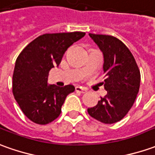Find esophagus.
Instances as JSON below:
<instances>
[{
  "mask_svg": "<svg viewBox=\"0 0 155 155\" xmlns=\"http://www.w3.org/2000/svg\"><path fill=\"white\" fill-rule=\"evenodd\" d=\"M75 91H78V92H81V93H86V91H87V89L84 88V87H82V86H78L75 87Z\"/></svg>",
  "mask_w": 155,
  "mask_h": 155,
  "instance_id": "1",
  "label": "esophagus"
}]
</instances>
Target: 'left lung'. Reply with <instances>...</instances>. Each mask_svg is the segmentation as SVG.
I'll list each match as a JSON object with an SVG mask.
<instances>
[{
	"label": "left lung",
	"mask_w": 155,
	"mask_h": 155,
	"mask_svg": "<svg viewBox=\"0 0 155 155\" xmlns=\"http://www.w3.org/2000/svg\"><path fill=\"white\" fill-rule=\"evenodd\" d=\"M104 56L103 83L107 95L87 109L91 117L105 124L120 121L126 116L139 91L141 75L133 55L117 38L89 34Z\"/></svg>",
	"instance_id": "left-lung-1"
}]
</instances>
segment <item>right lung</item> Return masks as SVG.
<instances>
[{"label": "right lung", "mask_w": 155, "mask_h": 155, "mask_svg": "<svg viewBox=\"0 0 155 155\" xmlns=\"http://www.w3.org/2000/svg\"><path fill=\"white\" fill-rule=\"evenodd\" d=\"M84 32L45 34L29 43L16 60L12 92L23 113L31 121L46 125L59 116L73 85L64 87L48 84V73L58 67L63 56Z\"/></svg>", "instance_id": "add662e5"}]
</instances>
